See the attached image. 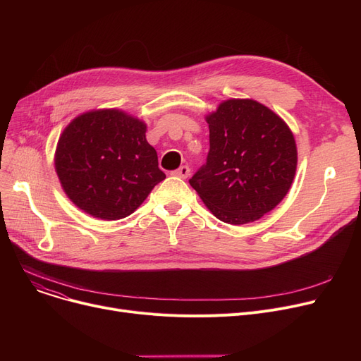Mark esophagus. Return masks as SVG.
<instances>
[{
    "instance_id": "obj_1",
    "label": "esophagus",
    "mask_w": 361,
    "mask_h": 361,
    "mask_svg": "<svg viewBox=\"0 0 361 361\" xmlns=\"http://www.w3.org/2000/svg\"><path fill=\"white\" fill-rule=\"evenodd\" d=\"M176 177H180V178H187L188 176H190V168H188L187 165H183L180 166L178 169H176L173 173Z\"/></svg>"
}]
</instances>
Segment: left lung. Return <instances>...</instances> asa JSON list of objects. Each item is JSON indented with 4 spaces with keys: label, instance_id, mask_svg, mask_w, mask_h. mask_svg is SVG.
Here are the masks:
<instances>
[{
    "label": "left lung",
    "instance_id": "obj_1",
    "mask_svg": "<svg viewBox=\"0 0 361 361\" xmlns=\"http://www.w3.org/2000/svg\"><path fill=\"white\" fill-rule=\"evenodd\" d=\"M209 154L190 178L219 221L241 225L260 219L287 196L297 169L293 131L255 99H226L207 114Z\"/></svg>",
    "mask_w": 361,
    "mask_h": 361
}]
</instances>
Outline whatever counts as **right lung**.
<instances>
[{
  "label": "right lung",
  "mask_w": 361,
  "mask_h": 361,
  "mask_svg": "<svg viewBox=\"0 0 361 361\" xmlns=\"http://www.w3.org/2000/svg\"><path fill=\"white\" fill-rule=\"evenodd\" d=\"M146 124L117 108L80 114L55 149V171L67 197L93 218L135 212L165 174L146 140Z\"/></svg>",
  "instance_id": "1"
}]
</instances>
